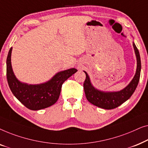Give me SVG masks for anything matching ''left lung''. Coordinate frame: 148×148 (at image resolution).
<instances>
[{
    "instance_id": "1",
    "label": "left lung",
    "mask_w": 148,
    "mask_h": 148,
    "mask_svg": "<svg viewBox=\"0 0 148 148\" xmlns=\"http://www.w3.org/2000/svg\"><path fill=\"white\" fill-rule=\"evenodd\" d=\"M133 46L137 57L136 73L130 84L120 92H104L96 90L91 84L88 73L84 71L86 75V80L84 83V92L87 100L90 103L100 108L110 110L119 106L132 96L138 85L141 66L139 50L134 43Z\"/></svg>"
}]
</instances>
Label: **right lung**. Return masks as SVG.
<instances>
[{
	"label": "right lung",
	"mask_w": 148,
	"mask_h": 148,
	"mask_svg": "<svg viewBox=\"0 0 148 148\" xmlns=\"http://www.w3.org/2000/svg\"><path fill=\"white\" fill-rule=\"evenodd\" d=\"M11 51L12 47L10 48L7 58L8 84L14 96L30 110H41L55 104L59 98L62 84L77 71L74 68L60 71L44 84H23L15 77L13 72L11 62Z\"/></svg>",
	"instance_id": "add662e5"
}]
</instances>
